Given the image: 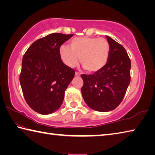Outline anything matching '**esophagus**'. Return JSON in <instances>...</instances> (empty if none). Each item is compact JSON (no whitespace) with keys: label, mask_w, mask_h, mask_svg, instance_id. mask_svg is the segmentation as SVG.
I'll return each instance as SVG.
<instances>
[{"label":"esophagus","mask_w":155,"mask_h":155,"mask_svg":"<svg viewBox=\"0 0 155 155\" xmlns=\"http://www.w3.org/2000/svg\"><path fill=\"white\" fill-rule=\"evenodd\" d=\"M80 74H79V73H78V72H75V76H76V77H79L80 76Z\"/></svg>","instance_id":"esophagus-1"}]
</instances>
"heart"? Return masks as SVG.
I'll use <instances>...</instances> for the list:
<instances>
[{"mask_svg":"<svg viewBox=\"0 0 155 155\" xmlns=\"http://www.w3.org/2000/svg\"><path fill=\"white\" fill-rule=\"evenodd\" d=\"M69 47L60 48L61 59L69 68L76 66L80 59L83 68L93 74L103 69L109 59L110 44L103 38H76L70 42Z\"/></svg>","mask_w":155,"mask_h":155,"instance_id":"1","label":"heart"}]
</instances>
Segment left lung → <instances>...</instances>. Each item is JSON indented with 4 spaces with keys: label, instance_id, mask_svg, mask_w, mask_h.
Returning a JSON list of instances; mask_svg holds the SVG:
<instances>
[{
    "label": "left lung",
    "instance_id": "left-lung-1",
    "mask_svg": "<svg viewBox=\"0 0 155 155\" xmlns=\"http://www.w3.org/2000/svg\"><path fill=\"white\" fill-rule=\"evenodd\" d=\"M110 46L109 61L94 74L81 75V91L87 106L100 112L115 109L121 103L130 83L131 61L124 47L106 36Z\"/></svg>",
    "mask_w": 155,
    "mask_h": 155
}]
</instances>
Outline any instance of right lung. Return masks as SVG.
<instances>
[{"label":"right lung","mask_w":155,"mask_h":155,"mask_svg":"<svg viewBox=\"0 0 155 155\" xmlns=\"http://www.w3.org/2000/svg\"><path fill=\"white\" fill-rule=\"evenodd\" d=\"M73 34L53 33L37 40L23 55L19 76L26 103L35 111L48 115L59 109L74 69L61 61L60 47Z\"/></svg>","instance_id":"obj_1"}]
</instances>
